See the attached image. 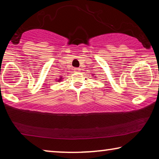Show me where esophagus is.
<instances>
[{
    "instance_id": "1",
    "label": "esophagus",
    "mask_w": 159,
    "mask_h": 159,
    "mask_svg": "<svg viewBox=\"0 0 159 159\" xmlns=\"http://www.w3.org/2000/svg\"><path fill=\"white\" fill-rule=\"evenodd\" d=\"M74 71L76 72H79L80 69L79 68H74Z\"/></svg>"
}]
</instances>
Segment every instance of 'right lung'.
Segmentation results:
<instances>
[{
    "mask_svg": "<svg viewBox=\"0 0 159 159\" xmlns=\"http://www.w3.org/2000/svg\"><path fill=\"white\" fill-rule=\"evenodd\" d=\"M62 79V78L61 77H60V79H59V80H57V81H58V82H60V81H61V80Z\"/></svg>",
    "mask_w": 159,
    "mask_h": 159,
    "instance_id": "1",
    "label": "right lung"
}]
</instances>
